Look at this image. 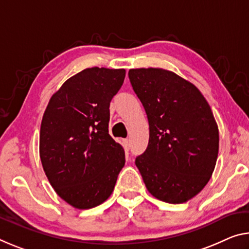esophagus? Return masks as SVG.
Instances as JSON below:
<instances>
[{
  "label": "esophagus",
  "instance_id": "1",
  "mask_svg": "<svg viewBox=\"0 0 249 249\" xmlns=\"http://www.w3.org/2000/svg\"><path fill=\"white\" fill-rule=\"evenodd\" d=\"M123 145H124V148L126 149V151H128L129 149V145H131V142H129V140H123Z\"/></svg>",
  "mask_w": 249,
  "mask_h": 249
}]
</instances>
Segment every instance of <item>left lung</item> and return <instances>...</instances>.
Returning <instances> with one entry per match:
<instances>
[{
  "label": "left lung",
  "instance_id": "left-lung-1",
  "mask_svg": "<svg viewBox=\"0 0 249 249\" xmlns=\"http://www.w3.org/2000/svg\"><path fill=\"white\" fill-rule=\"evenodd\" d=\"M129 81L147 115L148 146L135 164L147 191L181 204L206 186L215 169L218 126L200 90L172 71L131 69Z\"/></svg>",
  "mask_w": 249,
  "mask_h": 249
}]
</instances>
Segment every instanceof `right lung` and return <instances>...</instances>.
I'll use <instances>...</instances> for the list:
<instances>
[{
	"mask_svg": "<svg viewBox=\"0 0 249 249\" xmlns=\"http://www.w3.org/2000/svg\"><path fill=\"white\" fill-rule=\"evenodd\" d=\"M125 74L124 69L83 70L63 83L43 114V169L56 194L77 210L104 203L124 167V148L108 134V122Z\"/></svg>",
	"mask_w": 249,
	"mask_h": 249,
	"instance_id": "add662e5",
	"label": "right lung"
}]
</instances>
